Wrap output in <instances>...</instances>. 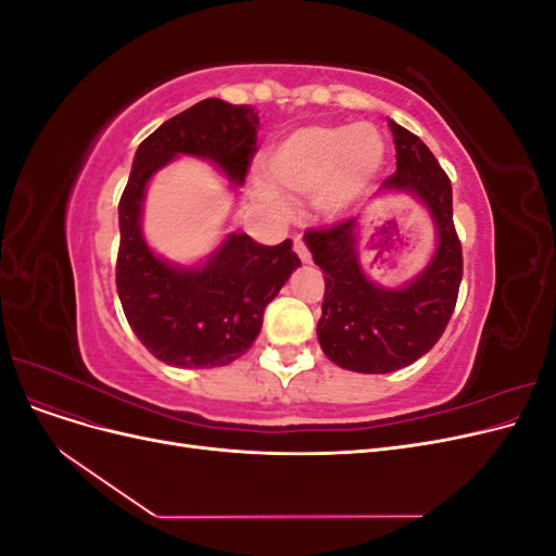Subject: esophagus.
I'll return each instance as SVG.
<instances>
[{"label":"esophagus","instance_id":"esophagus-1","mask_svg":"<svg viewBox=\"0 0 556 556\" xmlns=\"http://www.w3.org/2000/svg\"><path fill=\"white\" fill-rule=\"evenodd\" d=\"M292 248H294V252H296V255H299V260H301V262H311V252H308L306 243L301 241L299 237L292 241Z\"/></svg>","mask_w":556,"mask_h":556}]
</instances>
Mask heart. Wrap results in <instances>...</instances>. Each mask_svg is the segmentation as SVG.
Wrapping results in <instances>:
<instances>
[{
  "mask_svg": "<svg viewBox=\"0 0 556 556\" xmlns=\"http://www.w3.org/2000/svg\"><path fill=\"white\" fill-rule=\"evenodd\" d=\"M382 155V139L371 125H319L285 139L268 166L280 188L301 197L319 194L327 213H343L374 180ZM257 190L271 208H288L276 185L260 180Z\"/></svg>",
  "mask_w": 556,
  "mask_h": 556,
  "instance_id": "heart-1",
  "label": "heart"
}]
</instances>
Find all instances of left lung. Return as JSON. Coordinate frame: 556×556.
I'll return each mask as SVG.
<instances>
[{
  "mask_svg": "<svg viewBox=\"0 0 556 556\" xmlns=\"http://www.w3.org/2000/svg\"><path fill=\"white\" fill-rule=\"evenodd\" d=\"M396 172L380 190L415 192L429 206L439 248L429 266L401 290H382L357 262V220L306 229L304 241L325 274L317 339L325 355L348 371L392 374L439 343L457 306L464 274L462 241L452 220V185L431 150L406 127L390 121Z\"/></svg>",
  "mask_w": 556,
  "mask_h": 556,
  "instance_id": "left-lung-1",
  "label": "left lung"
}]
</instances>
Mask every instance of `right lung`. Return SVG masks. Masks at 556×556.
Returning a JSON list of instances; mask_svg holds the SVG:
<instances>
[{
    "label": "right lung",
    "instance_id": "right-lung-1",
    "mask_svg": "<svg viewBox=\"0 0 556 556\" xmlns=\"http://www.w3.org/2000/svg\"><path fill=\"white\" fill-rule=\"evenodd\" d=\"M260 117L252 106L204 99L174 115L139 146L121 197L117 296L127 323L148 352L178 368L227 366L245 355L274 301L301 264L292 241L260 245L248 233H229L199 268H176L155 257L141 233L146 185L176 155L213 160L233 182H243L257 153Z\"/></svg>",
    "mask_w": 556,
    "mask_h": 556
}]
</instances>
